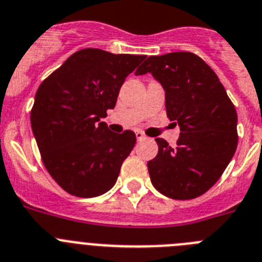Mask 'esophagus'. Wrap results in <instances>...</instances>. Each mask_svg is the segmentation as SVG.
Returning a JSON list of instances; mask_svg holds the SVG:
<instances>
[{
  "label": "esophagus",
  "instance_id": "obj_1",
  "mask_svg": "<svg viewBox=\"0 0 262 262\" xmlns=\"http://www.w3.org/2000/svg\"><path fill=\"white\" fill-rule=\"evenodd\" d=\"M136 137H137L138 141H141V140H144V138H145V134L142 133L141 130H136Z\"/></svg>",
  "mask_w": 262,
  "mask_h": 262
}]
</instances>
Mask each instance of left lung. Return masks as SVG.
<instances>
[{
    "instance_id": "obj_1",
    "label": "left lung",
    "mask_w": 262,
    "mask_h": 262,
    "mask_svg": "<svg viewBox=\"0 0 262 262\" xmlns=\"http://www.w3.org/2000/svg\"><path fill=\"white\" fill-rule=\"evenodd\" d=\"M150 72L166 92V113L181 128L177 146L156 138L150 181L177 200L203 195L219 181L237 147V113L212 68L192 52L149 56L136 75Z\"/></svg>"
}]
</instances>
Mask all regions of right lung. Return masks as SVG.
I'll list each match as a JSON object with an SVG mask.
<instances>
[{
  "instance_id": "1",
  "label": "right lung",
  "mask_w": 262,
  "mask_h": 262,
  "mask_svg": "<svg viewBox=\"0 0 262 262\" xmlns=\"http://www.w3.org/2000/svg\"><path fill=\"white\" fill-rule=\"evenodd\" d=\"M144 59L83 49L40 83L31 128L43 165L68 194L93 198L115 186L136 134L113 133L99 121L115 108L125 77Z\"/></svg>"
}]
</instances>
